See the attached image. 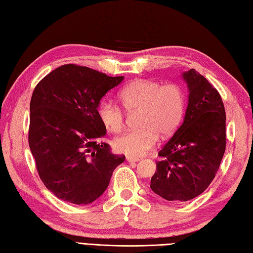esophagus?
Masks as SVG:
<instances>
[{
    "label": "esophagus",
    "instance_id": "obj_1",
    "mask_svg": "<svg viewBox=\"0 0 253 253\" xmlns=\"http://www.w3.org/2000/svg\"><path fill=\"white\" fill-rule=\"evenodd\" d=\"M126 160H127L128 162H129V163H137V162H139V161H140V159H138V158H132V157H129V155H127V157H126Z\"/></svg>",
    "mask_w": 253,
    "mask_h": 253
}]
</instances>
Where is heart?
<instances>
[{"label":"heart","mask_w":253,"mask_h":253,"mask_svg":"<svg viewBox=\"0 0 253 253\" xmlns=\"http://www.w3.org/2000/svg\"><path fill=\"white\" fill-rule=\"evenodd\" d=\"M123 106L128 112L140 110L138 130H130L113 140L115 151L130 157H140L151 149L158 139L169 137L182 121L186 95L178 84H161L157 80L136 79L120 92ZM106 130L117 132L124 125V113L110 100L100 102L96 110Z\"/></svg>","instance_id":"1"}]
</instances>
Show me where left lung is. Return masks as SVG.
Wrapping results in <instances>:
<instances>
[{"label":"left lung","instance_id":"obj_1","mask_svg":"<svg viewBox=\"0 0 253 253\" xmlns=\"http://www.w3.org/2000/svg\"><path fill=\"white\" fill-rule=\"evenodd\" d=\"M188 87L184 122L159 152L151 190L168 201H188L215 177L226 147V114L221 95L191 68L181 74Z\"/></svg>","mask_w":253,"mask_h":253}]
</instances>
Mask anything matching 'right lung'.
<instances>
[{
    "mask_svg": "<svg viewBox=\"0 0 253 253\" xmlns=\"http://www.w3.org/2000/svg\"><path fill=\"white\" fill-rule=\"evenodd\" d=\"M124 80L67 64L37 84L30 101L29 147L44 186L74 204L100 198L125 155L111 152L96 110Z\"/></svg>",
    "mask_w": 253,
    "mask_h": 253,
    "instance_id": "obj_1",
    "label": "right lung"
}]
</instances>
